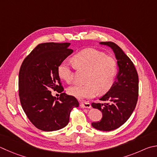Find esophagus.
I'll return each mask as SVG.
<instances>
[{
	"label": "esophagus",
	"mask_w": 157,
	"mask_h": 157,
	"mask_svg": "<svg viewBox=\"0 0 157 157\" xmlns=\"http://www.w3.org/2000/svg\"><path fill=\"white\" fill-rule=\"evenodd\" d=\"M80 107L83 108H90L91 105L90 103H88V102L84 101L80 103Z\"/></svg>",
	"instance_id": "34e87169"
}]
</instances>
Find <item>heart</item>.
Instances as JSON below:
<instances>
[{
    "mask_svg": "<svg viewBox=\"0 0 157 157\" xmlns=\"http://www.w3.org/2000/svg\"><path fill=\"white\" fill-rule=\"evenodd\" d=\"M73 62L77 69L87 71L86 84L68 88L69 95L79 99L92 98L97 92L104 94L113 86L117 73V64L114 58L99 51L88 49L74 56ZM58 74L67 83L72 81L73 71L69 62L63 61L58 65Z\"/></svg>",
    "mask_w": 157,
    "mask_h": 157,
    "instance_id": "b5f03b06",
    "label": "heart"
}]
</instances>
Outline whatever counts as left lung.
<instances>
[{"mask_svg":"<svg viewBox=\"0 0 157 157\" xmlns=\"http://www.w3.org/2000/svg\"><path fill=\"white\" fill-rule=\"evenodd\" d=\"M99 44L110 47L115 53L118 72L110 89L92 106L102 113L99 121L91 125L97 130L111 131L121 126L132 115L136 107L139 94V77L131 59L118 45L112 42Z\"/></svg>","mask_w":157,"mask_h":157,"instance_id":"8db88e82","label":"left lung"}]
</instances>
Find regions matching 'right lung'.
Returning <instances> with one entry per match:
<instances>
[{
	"label": "right lung",
	"mask_w": 157,
	"mask_h": 157,
	"mask_svg": "<svg viewBox=\"0 0 157 157\" xmlns=\"http://www.w3.org/2000/svg\"><path fill=\"white\" fill-rule=\"evenodd\" d=\"M71 43L40 44L24 59L19 72L18 89L22 109L38 129L51 132L69 124L71 110L79 106L75 97L62 93L58 65L73 53ZM51 89L61 93L56 99Z\"/></svg>",
	"instance_id": "right-lung-1"
}]
</instances>
